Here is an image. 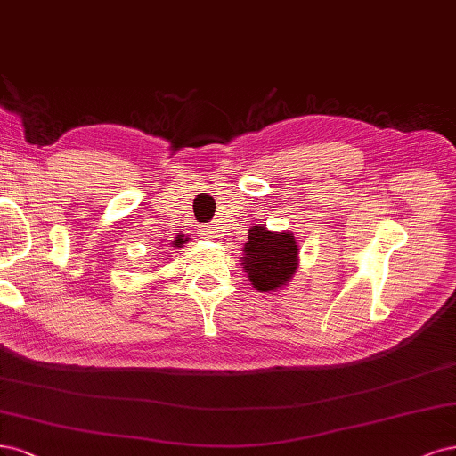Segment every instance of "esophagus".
I'll return each mask as SVG.
<instances>
[{"instance_id": "1", "label": "esophagus", "mask_w": 456, "mask_h": 456, "mask_svg": "<svg viewBox=\"0 0 456 456\" xmlns=\"http://www.w3.org/2000/svg\"><path fill=\"white\" fill-rule=\"evenodd\" d=\"M200 234H202V239H216V237H217L214 227H204V229H200Z\"/></svg>"}]
</instances>
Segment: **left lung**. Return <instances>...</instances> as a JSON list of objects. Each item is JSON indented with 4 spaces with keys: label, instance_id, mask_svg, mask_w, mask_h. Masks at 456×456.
I'll use <instances>...</instances> for the list:
<instances>
[{
    "label": "left lung",
    "instance_id": "8db88e82",
    "mask_svg": "<svg viewBox=\"0 0 456 456\" xmlns=\"http://www.w3.org/2000/svg\"><path fill=\"white\" fill-rule=\"evenodd\" d=\"M242 269L257 291H274L286 286L299 265V249L288 231L273 232L265 225L248 229Z\"/></svg>",
    "mask_w": 456,
    "mask_h": 456
}]
</instances>
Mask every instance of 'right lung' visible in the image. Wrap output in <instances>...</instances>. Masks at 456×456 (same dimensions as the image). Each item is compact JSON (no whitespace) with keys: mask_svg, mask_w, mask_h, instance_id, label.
<instances>
[{"mask_svg":"<svg viewBox=\"0 0 456 456\" xmlns=\"http://www.w3.org/2000/svg\"><path fill=\"white\" fill-rule=\"evenodd\" d=\"M185 242H187V240H185ZM174 244H175V246H182V244H183V239H182V240H175Z\"/></svg>","mask_w":456,"mask_h":456,"instance_id":"right-lung-1","label":"right lung"}]
</instances>
